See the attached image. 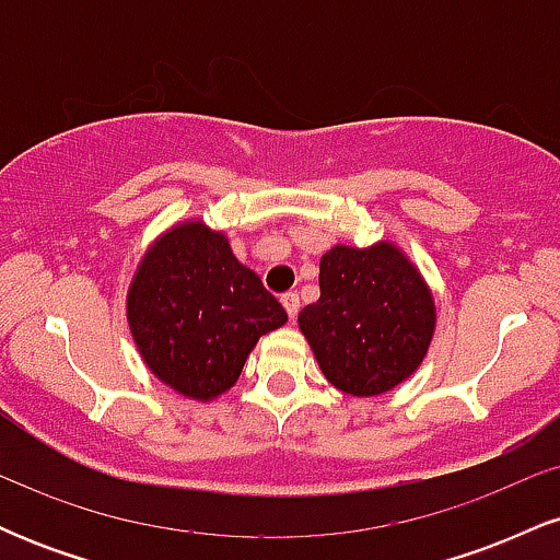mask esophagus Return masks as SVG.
Here are the masks:
<instances>
[{
    "label": "esophagus",
    "instance_id": "obj_1",
    "mask_svg": "<svg viewBox=\"0 0 560 560\" xmlns=\"http://www.w3.org/2000/svg\"><path fill=\"white\" fill-rule=\"evenodd\" d=\"M281 305H284L289 320L298 318V313H300V298H298V294H294V292L284 294V298H281Z\"/></svg>",
    "mask_w": 560,
    "mask_h": 560
}]
</instances>
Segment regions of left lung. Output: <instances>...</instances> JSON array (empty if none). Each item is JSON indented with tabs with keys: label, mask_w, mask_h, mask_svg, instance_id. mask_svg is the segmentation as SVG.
<instances>
[{
	"label": "left lung",
	"mask_w": 560,
	"mask_h": 560,
	"mask_svg": "<svg viewBox=\"0 0 560 560\" xmlns=\"http://www.w3.org/2000/svg\"><path fill=\"white\" fill-rule=\"evenodd\" d=\"M320 298L298 324L337 389L378 397L419 371L436 329L434 294L419 266L382 240L334 244L318 266Z\"/></svg>",
	"instance_id": "left-lung-1"
}]
</instances>
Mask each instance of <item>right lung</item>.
Returning a JSON list of instances; mask_svg holds the SVG:
<instances>
[{
	"label": "right lung",
	"instance_id": "1",
	"mask_svg": "<svg viewBox=\"0 0 560 560\" xmlns=\"http://www.w3.org/2000/svg\"><path fill=\"white\" fill-rule=\"evenodd\" d=\"M141 361L165 387L197 402L234 387L262 334L287 324L260 276L202 218L165 229L141 255L126 292Z\"/></svg>",
	"mask_w": 560,
	"mask_h": 560
}]
</instances>
